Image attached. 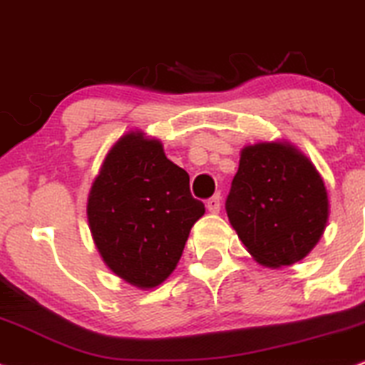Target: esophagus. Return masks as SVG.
<instances>
[{
    "label": "esophagus",
    "instance_id": "1",
    "mask_svg": "<svg viewBox=\"0 0 365 365\" xmlns=\"http://www.w3.org/2000/svg\"><path fill=\"white\" fill-rule=\"evenodd\" d=\"M220 201H222L220 195L212 196V198H210V200L207 201L208 212H212V213H218V212H220Z\"/></svg>",
    "mask_w": 365,
    "mask_h": 365
}]
</instances>
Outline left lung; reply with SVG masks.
Here are the masks:
<instances>
[{
	"mask_svg": "<svg viewBox=\"0 0 365 365\" xmlns=\"http://www.w3.org/2000/svg\"><path fill=\"white\" fill-rule=\"evenodd\" d=\"M225 210L252 258L280 268L306 258L318 244L329 203L309 158L285 141H259L242 148Z\"/></svg>",
	"mask_w": 365,
	"mask_h": 365,
	"instance_id": "obj_1",
	"label": "left lung"
}]
</instances>
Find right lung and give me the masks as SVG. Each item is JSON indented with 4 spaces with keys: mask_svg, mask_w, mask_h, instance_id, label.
Returning <instances> with one entry per match:
<instances>
[{
    "mask_svg": "<svg viewBox=\"0 0 365 365\" xmlns=\"http://www.w3.org/2000/svg\"><path fill=\"white\" fill-rule=\"evenodd\" d=\"M205 205L190 175L145 133L130 131L109 150L87 201L88 227L104 263L138 289L160 285L178 267Z\"/></svg>",
    "mask_w": 365,
    "mask_h": 365,
    "instance_id": "obj_1",
    "label": "right lung"
}]
</instances>
